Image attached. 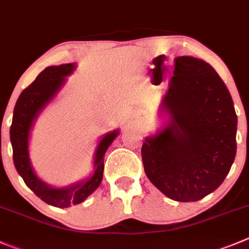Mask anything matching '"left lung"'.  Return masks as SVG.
<instances>
[{
    "label": "left lung",
    "instance_id": "1",
    "mask_svg": "<svg viewBox=\"0 0 249 249\" xmlns=\"http://www.w3.org/2000/svg\"><path fill=\"white\" fill-rule=\"evenodd\" d=\"M171 122L142 146L151 183L177 202H196L224 182L236 156L237 116L224 80L191 56L175 60L162 106Z\"/></svg>",
    "mask_w": 249,
    "mask_h": 249
}]
</instances>
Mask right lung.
Returning a JSON list of instances; mask_svg holds the SVG:
<instances>
[{
    "label": "right lung",
    "instance_id": "obj_1",
    "mask_svg": "<svg viewBox=\"0 0 249 249\" xmlns=\"http://www.w3.org/2000/svg\"><path fill=\"white\" fill-rule=\"evenodd\" d=\"M73 70V63L45 68L37 75L36 79L29 87L25 88L17 100L9 131L13 148V162L18 174L23 177L25 184L40 199L57 208H68L73 204H79L100 186L104 172V155L108 145L118 134V132L115 131L106 134L101 139L95 154V172L85 182L68 188H52L40 181L34 174L28 156V138L30 127L37 113L57 93L65 82L66 75L72 73Z\"/></svg>",
    "mask_w": 249,
    "mask_h": 249
}]
</instances>
